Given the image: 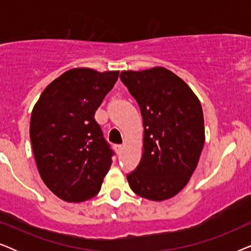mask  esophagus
Masks as SVG:
<instances>
[{"mask_svg": "<svg viewBox=\"0 0 251 251\" xmlns=\"http://www.w3.org/2000/svg\"><path fill=\"white\" fill-rule=\"evenodd\" d=\"M122 150H123V146L122 145H116V153L120 154V153L122 152Z\"/></svg>", "mask_w": 251, "mask_h": 251, "instance_id": "1", "label": "esophagus"}]
</instances>
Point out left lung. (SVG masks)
I'll use <instances>...</instances> for the list:
<instances>
[{"label": "left lung", "mask_w": 251, "mask_h": 251, "mask_svg": "<svg viewBox=\"0 0 251 251\" xmlns=\"http://www.w3.org/2000/svg\"><path fill=\"white\" fill-rule=\"evenodd\" d=\"M143 116V154L126 176L131 190L164 201L186 186L204 145L200 100L187 83L164 67L123 71L120 75Z\"/></svg>", "instance_id": "8db88e82"}]
</instances>
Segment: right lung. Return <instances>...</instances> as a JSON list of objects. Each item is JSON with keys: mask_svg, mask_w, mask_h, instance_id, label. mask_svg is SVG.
Segmentation results:
<instances>
[{"mask_svg": "<svg viewBox=\"0 0 251 251\" xmlns=\"http://www.w3.org/2000/svg\"><path fill=\"white\" fill-rule=\"evenodd\" d=\"M119 71H66L47 85L34 105L29 137L43 183L66 202L98 194L112 164L95 113L118 81Z\"/></svg>", "mask_w": 251, "mask_h": 251, "instance_id": "obj_1", "label": "right lung"}]
</instances>
